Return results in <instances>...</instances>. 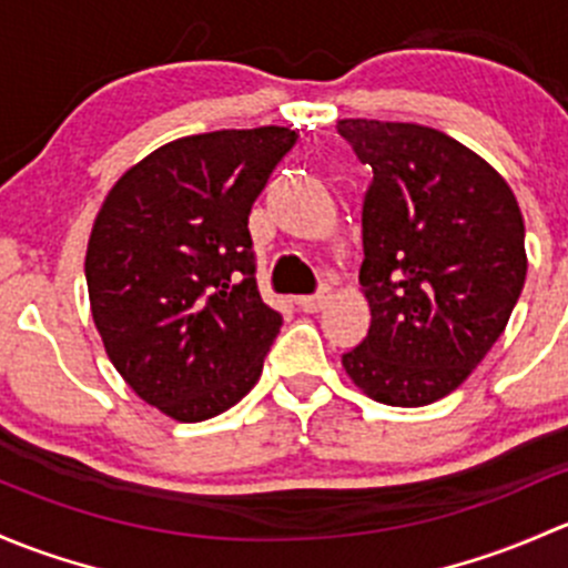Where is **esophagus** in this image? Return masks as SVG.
Wrapping results in <instances>:
<instances>
[{
	"label": "esophagus",
	"mask_w": 568,
	"mask_h": 568,
	"mask_svg": "<svg viewBox=\"0 0 568 568\" xmlns=\"http://www.w3.org/2000/svg\"><path fill=\"white\" fill-rule=\"evenodd\" d=\"M327 301H331V286H320V292H314V295H308V297H301L297 303H301L303 312L314 314V312H320Z\"/></svg>",
	"instance_id": "34e87169"
}]
</instances>
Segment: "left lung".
<instances>
[{"mask_svg": "<svg viewBox=\"0 0 568 568\" xmlns=\"http://www.w3.org/2000/svg\"><path fill=\"white\" fill-rule=\"evenodd\" d=\"M369 163L361 290L372 325L342 355L390 407L457 390L506 331L525 286V224L506 180L470 148L415 122L338 120Z\"/></svg>", "mask_w": 568, "mask_h": 568, "instance_id": "left-lung-1", "label": "left lung"}]
</instances>
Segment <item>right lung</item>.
<instances>
[{"label":"right lung","mask_w":568,"mask_h":568,"mask_svg":"<svg viewBox=\"0 0 568 568\" xmlns=\"http://www.w3.org/2000/svg\"><path fill=\"white\" fill-rule=\"evenodd\" d=\"M297 133L213 131L163 144L103 199L87 290L109 361L183 424L243 399L282 327L256 290L248 213Z\"/></svg>","instance_id":"obj_1"}]
</instances>
